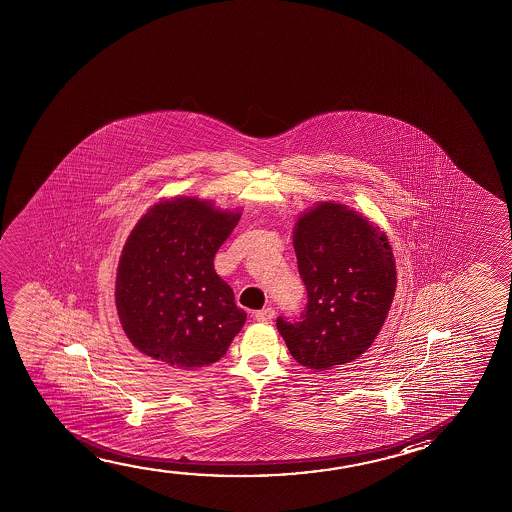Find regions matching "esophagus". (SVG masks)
Instances as JSON below:
<instances>
[{
    "instance_id": "1",
    "label": "esophagus",
    "mask_w": 512,
    "mask_h": 512,
    "mask_svg": "<svg viewBox=\"0 0 512 512\" xmlns=\"http://www.w3.org/2000/svg\"><path fill=\"white\" fill-rule=\"evenodd\" d=\"M273 319H275V310L273 308H264V310L255 312V320L262 322V324H269Z\"/></svg>"
}]
</instances>
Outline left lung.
<instances>
[{
  "instance_id": "1",
  "label": "left lung",
  "mask_w": 512,
  "mask_h": 512,
  "mask_svg": "<svg viewBox=\"0 0 512 512\" xmlns=\"http://www.w3.org/2000/svg\"><path fill=\"white\" fill-rule=\"evenodd\" d=\"M294 250L308 303L301 319H276L290 354L317 371L356 361L380 333L396 292L386 234L329 200L297 218Z\"/></svg>"
}]
</instances>
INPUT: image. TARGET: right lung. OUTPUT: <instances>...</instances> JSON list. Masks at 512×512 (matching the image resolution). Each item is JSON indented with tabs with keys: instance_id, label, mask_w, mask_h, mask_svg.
I'll return each instance as SVG.
<instances>
[{
	"instance_id": "1",
	"label": "right lung",
	"mask_w": 512,
	"mask_h": 512,
	"mask_svg": "<svg viewBox=\"0 0 512 512\" xmlns=\"http://www.w3.org/2000/svg\"><path fill=\"white\" fill-rule=\"evenodd\" d=\"M239 218L209 200L174 197L137 222L116 275L119 320L135 349L181 370L225 356L246 313L213 260Z\"/></svg>"
}]
</instances>
